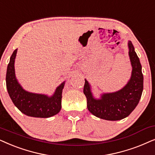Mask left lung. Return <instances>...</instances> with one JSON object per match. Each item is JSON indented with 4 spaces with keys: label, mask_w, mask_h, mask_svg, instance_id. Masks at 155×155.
Returning a JSON list of instances; mask_svg holds the SVG:
<instances>
[{
    "label": "left lung",
    "mask_w": 155,
    "mask_h": 155,
    "mask_svg": "<svg viewBox=\"0 0 155 155\" xmlns=\"http://www.w3.org/2000/svg\"><path fill=\"white\" fill-rule=\"evenodd\" d=\"M129 56L133 71L126 86L118 91L104 94L95 99L90 85L85 80L84 94L87 99L88 110L95 116L107 120H119L128 116L137 106L143 91L142 66L131 41L128 42Z\"/></svg>",
    "instance_id": "left-lung-1"
}]
</instances>
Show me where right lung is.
I'll list each match as a JSON object with an SVG mask.
<instances>
[{"label": "right lung", "mask_w": 155, "mask_h": 155, "mask_svg": "<svg viewBox=\"0 0 155 155\" xmlns=\"http://www.w3.org/2000/svg\"><path fill=\"white\" fill-rule=\"evenodd\" d=\"M18 49L10 59L6 73V87L14 105L25 115L36 117H49L56 115L61 108L63 82L57 88L52 96L32 94L25 91L15 78L14 63Z\"/></svg>", "instance_id": "add662e5"}]
</instances>
